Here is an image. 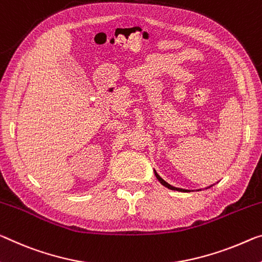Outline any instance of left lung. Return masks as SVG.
Listing matches in <instances>:
<instances>
[{"label": "left lung", "instance_id": "left-lung-1", "mask_svg": "<svg viewBox=\"0 0 262 262\" xmlns=\"http://www.w3.org/2000/svg\"><path fill=\"white\" fill-rule=\"evenodd\" d=\"M154 172H155V176H156V178L157 180L160 181V183L162 184V185H164L165 188H168V189H170V190H176V191H182V192H190V190H185V189H180V188H175V186H172V185H170L169 183H167V182H165L163 178H162L159 173L156 172V170H154ZM210 188V186H209Z\"/></svg>", "mask_w": 262, "mask_h": 262}]
</instances>
